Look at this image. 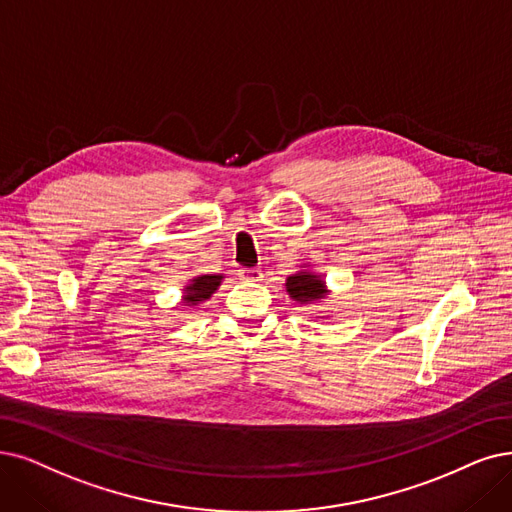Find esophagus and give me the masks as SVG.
I'll return each mask as SVG.
<instances>
[{"instance_id":"esophagus-1","label":"esophagus","mask_w":512,"mask_h":512,"mask_svg":"<svg viewBox=\"0 0 512 512\" xmlns=\"http://www.w3.org/2000/svg\"><path fill=\"white\" fill-rule=\"evenodd\" d=\"M239 275L243 279H248V281H260L262 279V271H258V269H241Z\"/></svg>"}]
</instances>
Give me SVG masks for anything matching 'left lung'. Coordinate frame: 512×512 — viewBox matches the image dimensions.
Instances as JSON below:
<instances>
[{
  "mask_svg": "<svg viewBox=\"0 0 512 512\" xmlns=\"http://www.w3.org/2000/svg\"><path fill=\"white\" fill-rule=\"evenodd\" d=\"M288 292L294 300L298 302H311V300H319L323 298L325 294V288L323 283L317 275H311V273H298V275H292L288 279Z\"/></svg>",
  "mask_w": 512,
  "mask_h": 512,
  "instance_id": "8db88e82",
  "label": "left lung"
}]
</instances>
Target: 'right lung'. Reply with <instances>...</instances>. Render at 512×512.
I'll use <instances>...</instances> for the list:
<instances>
[{"label":"right lung","mask_w":512,"mask_h":512,"mask_svg":"<svg viewBox=\"0 0 512 512\" xmlns=\"http://www.w3.org/2000/svg\"><path fill=\"white\" fill-rule=\"evenodd\" d=\"M220 275H201L193 279L191 285H187V304H195L197 300H206L214 294V290L220 285Z\"/></svg>","instance_id":"obj_1"}]
</instances>
